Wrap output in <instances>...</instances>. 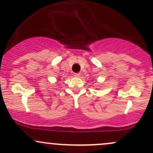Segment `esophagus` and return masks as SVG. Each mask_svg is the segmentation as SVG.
<instances>
[{
  "mask_svg": "<svg viewBox=\"0 0 153 153\" xmlns=\"http://www.w3.org/2000/svg\"><path fill=\"white\" fill-rule=\"evenodd\" d=\"M74 76L75 77H80V73H74Z\"/></svg>",
  "mask_w": 153,
  "mask_h": 153,
  "instance_id": "obj_1",
  "label": "esophagus"
}]
</instances>
